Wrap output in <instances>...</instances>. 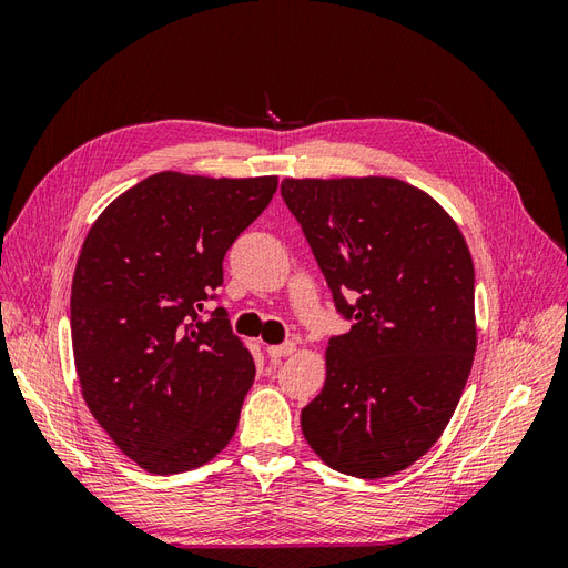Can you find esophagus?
<instances>
[{"mask_svg":"<svg viewBox=\"0 0 568 568\" xmlns=\"http://www.w3.org/2000/svg\"><path fill=\"white\" fill-rule=\"evenodd\" d=\"M296 351V343L294 341H286V343H280V346H267V355L270 357H286Z\"/></svg>","mask_w":568,"mask_h":568,"instance_id":"1","label":"esophagus"}]
</instances>
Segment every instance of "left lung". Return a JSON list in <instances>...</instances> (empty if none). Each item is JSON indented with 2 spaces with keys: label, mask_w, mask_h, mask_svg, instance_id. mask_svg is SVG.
Returning a JSON list of instances; mask_svg holds the SVG:
<instances>
[{
  "label": "left lung",
  "mask_w": 568,
  "mask_h": 568,
  "mask_svg": "<svg viewBox=\"0 0 568 568\" xmlns=\"http://www.w3.org/2000/svg\"><path fill=\"white\" fill-rule=\"evenodd\" d=\"M282 199L336 313L353 322L329 338L324 388L301 412L303 436L341 474H398L438 440L469 379V248L432 196L393 178L284 180Z\"/></svg>",
  "instance_id": "1"
}]
</instances>
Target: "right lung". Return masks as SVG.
Segmentation results:
<instances>
[{
  "instance_id": "right-lung-1",
  "label": "right lung",
  "mask_w": 568,
  "mask_h": 568,
  "mask_svg": "<svg viewBox=\"0 0 568 568\" xmlns=\"http://www.w3.org/2000/svg\"><path fill=\"white\" fill-rule=\"evenodd\" d=\"M277 178L159 173L99 215L71 291L82 398L132 462L180 474L232 440L255 365L217 301L222 261Z\"/></svg>"
}]
</instances>
